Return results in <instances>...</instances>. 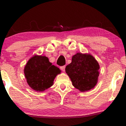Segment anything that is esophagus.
<instances>
[{"label":"esophagus","instance_id":"1","mask_svg":"<svg viewBox=\"0 0 126 126\" xmlns=\"http://www.w3.org/2000/svg\"><path fill=\"white\" fill-rule=\"evenodd\" d=\"M65 65L61 66V67H60V69H61L63 72H64V71H65Z\"/></svg>","mask_w":126,"mask_h":126}]
</instances>
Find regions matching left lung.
<instances>
[{"mask_svg": "<svg viewBox=\"0 0 126 126\" xmlns=\"http://www.w3.org/2000/svg\"><path fill=\"white\" fill-rule=\"evenodd\" d=\"M99 69V64L93 56L78 53L72 57V62L66 66L65 72L73 86L81 92H85L96 85Z\"/></svg>", "mask_w": 126, "mask_h": 126, "instance_id": "1", "label": "left lung"}]
</instances>
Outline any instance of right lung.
<instances>
[{"mask_svg": "<svg viewBox=\"0 0 126 126\" xmlns=\"http://www.w3.org/2000/svg\"><path fill=\"white\" fill-rule=\"evenodd\" d=\"M24 72L29 86L38 92L52 86L55 77L61 73L60 69L52 65L47 57L42 55H35L30 59Z\"/></svg>", "mask_w": 126, "mask_h": 126, "instance_id": "obj_1", "label": "right lung"}]
</instances>
